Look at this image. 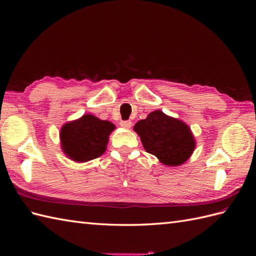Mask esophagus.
Here are the masks:
<instances>
[{"mask_svg": "<svg viewBox=\"0 0 256 256\" xmlns=\"http://www.w3.org/2000/svg\"><path fill=\"white\" fill-rule=\"evenodd\" d=\"M131 122L130 120H122L120 122V126L122 127V128H125V129H129L130 127H131Z\"/></svg>", "mask_w": 256, "mask_h": 256, "instance_id": "esophagus-1", "label": "esophagus"}]
</instances>
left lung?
Segmentation results:
<instances>
[{
  "instance_id": "obj_1",
  "label": "left lung",
  "mask_w": 256,
  "mask_h": 256,
  "mask_svg": "<svg viewBox=\"0 0 256 256\" xmlns=\"http://www.w3.org/2000/svg\"><path fill=\"white\" fill-rule=\"evenodd\" d=\"M134 130L141 138L144 150L168 166H180L196 148V140L188 125L157 110L138 120Z\"/></svg>"
}]
</instances>
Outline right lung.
I'll return each mask as SVG.
<instances>
[{"instance_id": "1", "label": "right lung", "mask_w": 256, "mask_h": 256, "mask_svg": "<svg viewBox=\"0 0 256 256\" xmlns=\"http://www.w3.org/2000/svg\"><path fill=\"white\" fill-rule=\"evenodd\" d=\"M115 126L92 114L69 122L60 129V146L66 156L76 162L96 159L106 152L109 136Z\"/></svg>"}]
</instances>
